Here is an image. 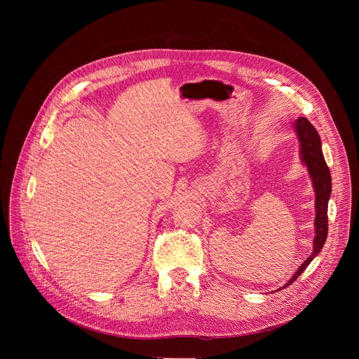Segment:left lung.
<instances>
[{
  "label": "left lung",
  "mask_w": 359,
  "mask_h": 359,
  "mask_svg": "<svg viewBox=\"0 0 359 359\" xmlns=\"http://www.w3.org/2000/svg\"><path fill=\"white\" fill-rule=\"evenodd\" d=\"M294 128L301 143L302 162L309 169L316 189V238L313 254L299 266L292 278L283 288L292 284L324 247L328 234V200L331 194V173L323 155L321 139L317 129L306 118H298Z\"/></svg>",
  "instance_id": "8db88e82"
}]
</instances>
